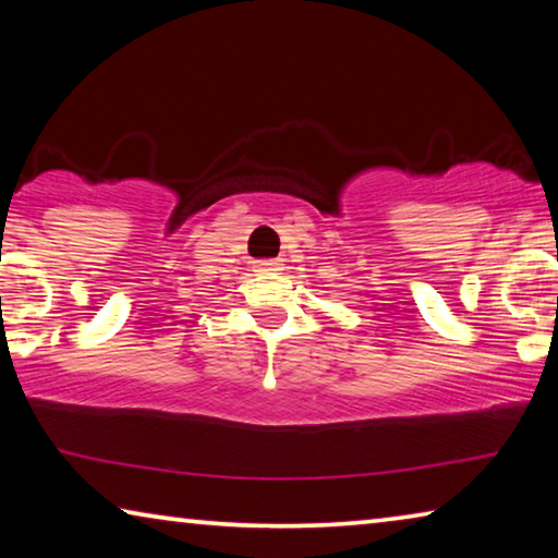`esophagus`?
<instances>
[{"label":"esophagus","instance_id":"esophagus-1","mask_svg":"<svg viewBox=\"0 0 558 558\" xmlns=\"http://www.w3.org/2000/svg\"><path fill=\"white\" fill-rule=\"evenodd\" d=\"M282 263L276 260V258H266V260H256L253 263V268L256 270H280Z\"/></svg>","mask_w":558,"mask_h":558}]
</instances>
